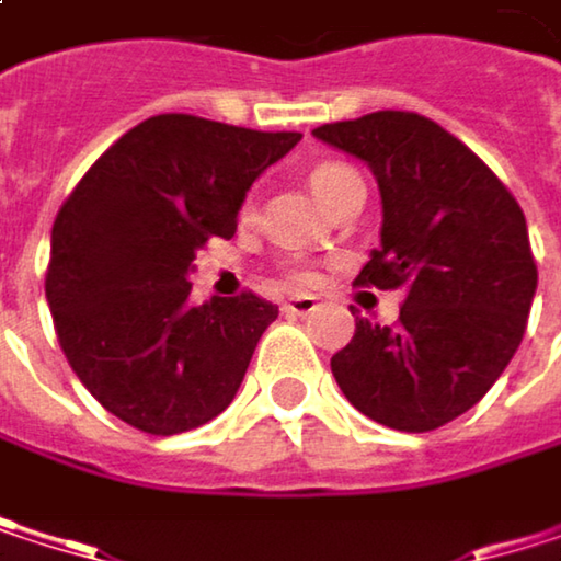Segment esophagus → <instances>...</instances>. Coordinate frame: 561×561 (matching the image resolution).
<instances>
[{
    "mask_svg": "<svg viewBox=\"0 0 561 561\" xmlns=\"http://www.w3.org/2000/svg\"><path fill=\"white\" fill-rule=\"evenodd\" d=\"M282 311H285V314H298V318H305V314L318 311V298H314V295H291V298L282 305Z\"/></svg>",
    "mask_w": 561,
    "mask_h": 561,
    "instance_id": "34e87169",
    "label": "esophagus"
}]
</instances>
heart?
<instances>
[{
  "mask_svg": "<svg viewBox=\"0 0 561 561\" xmlns=\"http://www.w3.org/2000/svg\"><path fill=\"white\" fill-rule=\"evenodd\" d=\"M351 178H357V174L351 169H344V165H321V169L311 171V191L318 194V201H324L334 187H341ZM298 279L308 282V273H298Z\"/></svg>",
  "mask_w": 561,
  "mask_h": 561,
  "instance_id": "obj_1",
  "label": "heart"
}]
</instances>
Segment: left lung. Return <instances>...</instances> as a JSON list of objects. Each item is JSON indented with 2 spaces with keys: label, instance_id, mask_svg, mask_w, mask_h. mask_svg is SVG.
<instances>
[{
  "label": "left lung",
  "instance_id": "obj_1",
  "mask_svg": "<svg viewBox=\"0 0 561 561\" xmlns=\"http://www.w3.org/2000/svg\"><path fill=\"white\" fill-rule=\"evenodd\" d=\"M380 187V247L357 285L405 288L399 324H370L331 357L374 422L432 432L468 412L516 354L536 295L526 217L461 139L419 113L380 110L314 129Z\"/></svg>",
  "mask_w": 561,
  "mask_h": 561
}]
</instances>
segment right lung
<instances>
[{"label":"right lung","mask_w":561,"mask_h":561,"mask_svg":"<svg viewBox=\"0 0 561 561\" xmlns=\"http://www.w3.org/2000/svg\"><path fill=\"white\" fill-rule=\"evenodd\" d=\"M301 133L165 113L113 142L64 201L45 295L80 383L116 419L178 435L220 415L279 308L191 301L194 256L230 240L253 181Z\"/></svg>","instance_id":"add662e5"}]
</instances>
